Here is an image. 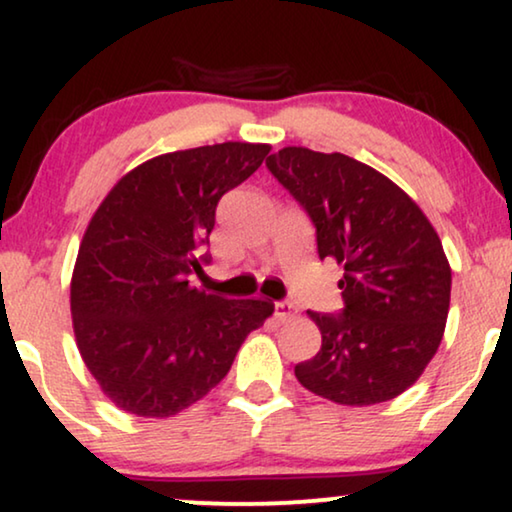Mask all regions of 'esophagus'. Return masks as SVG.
<instances>
[{"mask_svg": "<svg viewBox=\"0 0 512 512\" xmlns=\"http://www.w3.org/2000/svg\"><path fill=\"white\" fill-rule=\"evenodd\" d=\"M275 314H277V319L289 321V319L296 317V307H293L291 303H286V300H282V303L275 305Z\"/></svg>", "mask_w": 512, "mask_h": 512, "instance_id": "34e87169", "label": "esophagus"}]
</instances>
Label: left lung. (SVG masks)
<instances>
[{
    "instance_id": "left-lung-1",
    "label": "left lung",
    "mask_w": 512,
    "mask_h": 512,
    "mask_svg": "<svg viewBox=\"0 0 512 512\" xmlns=\"http://www.w3.org/2000/svg\"><path fill=\"white\" fill-rule=\"evenodd\" d=\"M268 170L310 214L319 258L345 268L342 314L307 312L321 349L298 363V382L340 405L391 401L445 333L452 268L436 228L401 186L345 153L284 146Z\"/></svg>"
}]
</instances>
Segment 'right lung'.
<instances>
[{"label":"right lung","mask_w":512,"mask_h":512,"mask_svg":"<svg viewBox=\"0 0 512 512\" xmlns=\"http://www.w3.org/2000/svg\"><path fill=\"white\" fill-rule=\"evenodd\" d=\"M270 149L223 142L163 153L123 174L95 209L69 305L81 359L116 408L158 419L191 408L275 312L270 300H228L188 282L209 261L200 249L221 195Z\"/></svg>","instance_id":"obj_1"}]
</instances>
